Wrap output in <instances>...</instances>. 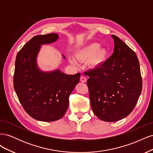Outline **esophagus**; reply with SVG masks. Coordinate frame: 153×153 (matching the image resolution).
Returning a JSON list of instances; mask_svg holds the SVG:
<instances>
[{
    "instance_id": "esophagus-1",
    "label": "esophagus",
    "mask_w": 153,
    "mask_h": 153,
    "mask_svg": "<svg viewBox=\"0 0 153 153\" xmlns=\"http://www.w3.org/2000/svg\"><path fill=\"white\" fill-rule=\"evenodd\" d=\"M80 82H82V83H85V82H87V78H86V77H85V76L82 75V76H80Z\"/></svg>"
}]
</instances>
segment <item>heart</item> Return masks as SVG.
Returning a JSON list of instances; mask_svg holds the SVG:
<instances>
[{
  "label": "heart",
  "mask_w": 153,
  "mask_h": 153,
  "mask_svg": "<svg viewBox=\"0 0 153 153\" xmlns=\"http://www.w3.org/2000/svg\"><path fill=\"white\" fill-rule=\"evenodd\" d=\"M76 61L80 62L87 61V64L91 69H97L103 65L108 59V50L100 47L98 43H92L78 49L75 53ZM70 62L76 64L75 59H70Z\"/></svg>",
  "instance_id": "b5f03b06"
}]
</instances>
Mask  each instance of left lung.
Here are the masks:
<instances>
[{"mask_svg":"<svg viewBox=\"0 0 153 153\" xmlns=\"http://www.w3.org/2000/svg\"><path fill=\"white\" fill-rule=\"evenodd\" d=\"M114 53L101 67L85 72L91 106L101 120L115 122L130 114L141 94L142 80L136 53L112 35Z\"/></svg>","mask_w":153,"mask_h":153,"instance_id":"1","label":"left lung"}]
</instances>
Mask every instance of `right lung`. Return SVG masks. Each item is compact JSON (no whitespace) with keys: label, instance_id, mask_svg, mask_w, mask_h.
Listing matches in <instances>:
<instances>
[{"label":"right lung","instance_id":"obj_1","mask_svg":"<svg viewBox=\"0 0 153 153\" xmlns=\"http://www.w3.org/2000/svg\"><path fill=\"white\" fill-rule=\"evenodd\" d=\"M58 38L55 33L33 37L18 52L15 61L13 84L18 98L25 112L41 121L62 117L69 95L80 80V73L66 75L59 69L43 72L37 66L41 45L53 43Z\"/></svg>","mask_w":153,"mask_h":153}]
</instances>
